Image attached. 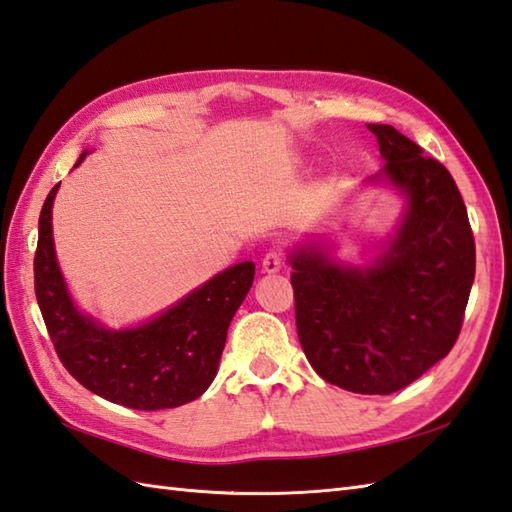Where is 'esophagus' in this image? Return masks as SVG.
Here are the masks:
<instances>
[{
    "mask_svg": "<svg viewBox=\"0 0 512 512\" xmlns=\"http://www.w3.org/2000/svg\"><path fill=\"white\" fill-rule=\"evenodd\" d=\"M286 266V257L281 250H270V253H266L264 262H262V270L264 273H279L281 268Z\"/></svg>",
    "mask_w": 512,
    "mask_h": 512,
    "instance_id": "esophagus-1",
    "label": "esophagus"
}]
</instances>
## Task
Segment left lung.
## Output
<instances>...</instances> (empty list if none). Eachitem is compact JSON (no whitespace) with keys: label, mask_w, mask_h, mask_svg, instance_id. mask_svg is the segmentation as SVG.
I'll return each mask as SVG.
<instances>
[{"label":"left lung","mask_w":512,"mask_h":512,"mask_svg":"<svg viewBox=\"0 0 512 512\" xmlns=\"http://www.w3.org/2000/svg\"><path fill=\"white\" fill-rule=\"evenodd\" d=\"M387 180L407 198L396 235L372 266L290 255L299 343L323 380L354 394H394L451 352L475 277V239L447 167L391 125H367Z\"/></svg>","instance_id":"1"}]
</instances>
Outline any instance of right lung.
<instances>
[{
	"mask_svg": "<svg viewBox=\"0 0 512 512\" xmlns=\"http://www.w3.org/2000/svg\"><path fill=\"white\" fill-rule=\"evenodd\" d=\"M57 191L59 184L39 215L35 295L63 367L92 394L129 409H171L202 396L217 374L233 314L253 286L255 264L226 268L138 328L107 330L76 310L54 257Z\"/></svg>",
	"mask_w": 512,
	"mask_h": 512,
	"instance_id": "add662e5",
	"label": "right lung"
}]
</instances>
